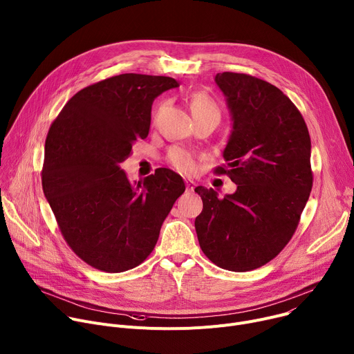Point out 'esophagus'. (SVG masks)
<instances>
[{
  "instance_id": "34e87169",
  "label": "esophagus",
  "mask_w": 354,
  "mask_h": 354,
  "mask_svg": "<svg viewBox=\"0 0 354 354\" xmlns=\"http://www.w3.org/2000/svg\"><path fill=\"white\" fill-rule=\"evenodd\" d=\"M185 188L188 192H192L195 188V183L192 180H185Z\"/></svg>"
}]
</instances>
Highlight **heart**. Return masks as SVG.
<instances>
[{"instance_id": "1", "label": "heart", "mask_w": 354, "mask_h": 354, "mask_svg": "<svg viewBox=\"0 0 354 354\" xmlns=\"http://www.w3.org/2000/svg\"><path fill=\"white\" fill-rule=\"evenodd\" d=\"M189 111L192 118L195 116H218L219 109L216 104L204 93H195L189 100ZM167 162L170 166L183 173L192 174L197 170V163H195L194 154L184 147H173L167 154Z\"/></svg>"}]
</instances>
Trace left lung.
Here are the masks:
<instances>
[{
    "label": "left lung",
    "mask_w": 354,
    "mask_h": 354,
    "mask_svg": "<svg viewBox=\"0 0 354 354\" xmlns=\"http://www.w3.org/2000/svg\"><path fill=\"white\" fill-rule=\"evenodd\" d=\"M232 131L216 167L238 185L223 198L203 185L195 230L204 254L218 267L249 271L276 257L290 242L312 189L310 138L284 93L242 73H218Z\"/></svg>",
    "instance_id": "left-lung-1"
}]
</instances>
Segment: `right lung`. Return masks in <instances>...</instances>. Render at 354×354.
I'll return each mask as SVG.
<instances>
[{"label": "right lung", "mask_w": 354, "mask_h": 354, "mask_svg": "<svg viewBox=\"0 0 354 354\" xmlns=\"http://www.w3.org/2000/svg\"><path fill=\"white\" fill-rule=\"evenodd\" d=\"M180 84L171 77L127 73L73 95L45 143L42 187L67 245L106 272L139 266L185 184L157 169L132 184L121 163L149 135L151 104Z\"/></svg>", "instance_id": "1"}]
</instances>
